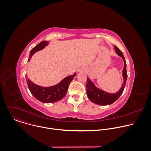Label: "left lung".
<instances>
[{
  "instance_id": "1",
  "label": "left lung",
  "mask_w": 151,
  "mask_h": 151,
  "mask_svg": "<svg viewBox=\"0 0 151 151\" xmlns=\"http://www.w3.org/2000/svg\"><path fill=\"white\" fill-rule=\"evenodd\" d=\"M116 54L121 57L124 60V66L122 70V76L124 78V82L120 89L115 93H109L104 90L97 88L93 82L89 78H87L86 83V94L88 98L93 103L99 105H109L115 102L122 95L125 87L127 80L128 74L127 71V63L122 52L115 45L114 46Z\"/></svg>"
}]
</instances>
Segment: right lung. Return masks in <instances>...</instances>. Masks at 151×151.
Instances as JSON below:
<instances>
[{"label":"right lung","mask_w":151,"mask_h":151,"mask_svg":"<svg viewBox=\"0 0 151 151\" xmlns=\"http://www.w3.org/2000/svg\"><path fill=\"white\" fill-rule=\"evenodd\" d=\"M48 43L49 41H42L30 50L28 62L35 53L44 49ZM75 76L76 73L65 78L58 84L49 87L39 86L32 82L27 77H26V78L29 89L32 95L40 102L49 104L58 102L65 96L69 85Z\"/></svg>","instance_id":"obj_1"}]
</instances>
